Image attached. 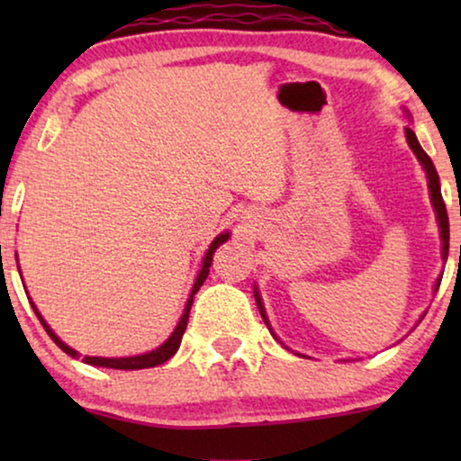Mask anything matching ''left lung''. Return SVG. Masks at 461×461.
Instances as JSON below:
<instances>
[{
  "instance_id": "left-lung-1",
  "label": "left lung",
  "mask_w": 461,
  "mask_h": 461,
  "mask_svg": "<svg viewBox=\"0 0 461 461\" xmlns=\"http://www.w3.org/2000/svg\"><path fill=\"white\" fill-rule=\"evenodd\" d=\"M405 136H407L409 147H411V150L415 153V157H418V161L421 163V167H424V172H426V176H428V188H430V201H432L434 212H437L438 229H440V239H443V260L447 262V256H449V216H447V207H445L443 194H440L438 174H437V169H434V163H432L430 157H428L426 150L420 147L418 138H415L411 128H405ZM438 285H440V276L437 279V285H434V289H438ZM254 294H256V302H258V308H260V314H262L264 323H267L268 330H270V323H268V319H267V312H264V306H262V300H260V294H258V289H256ZM270 333H273V330H270ZM273 336H275V333H273Z\"/></svg>"
}]
</instances>
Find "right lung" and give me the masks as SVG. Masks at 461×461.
<instances>
[{"instance_id": "obj_1", "label": "right lung", "mask_w": 461, "mask_h": 461, "mask_svg": "<svg viewBox=\"0 0 461 461\" xmlns=\"http://www.w3.org/2000/svg\"><path fill=\"white\" fill-rule=\"evenodd\" d=\"M229 232H222V235H218L216 239H213L210 249H207V254L203 258V267H201L197 279H194V285L191 289V295H188L186 300V306H185V312H182V317L178 321V325H176V330L172 331V336H169L166 342H163L159 348L150 350V352H144V355H136V357H123V358H103V357H84V363L87 365H94V367H109V369H147V367H157V365L166 363L167 358H172L176 355V350L180 348V342H182V336H185V330H186V323H188V312H191V306H193V295L199 292V287L203 285V281L207 279V275H210V267H212V258H213V251H216L220 245H222L224 241H229ZM31 306H33V311L37 314V319L41 321L43 330L48 331V336L54 339V344L59 346L60 350H65L68 357L77 358V350H73L71 346H67L62 339L56 336V333L50 330V325L43 321V317L40 314V311H37L33 302H31Z\"/></svg>"}]
</instances>
